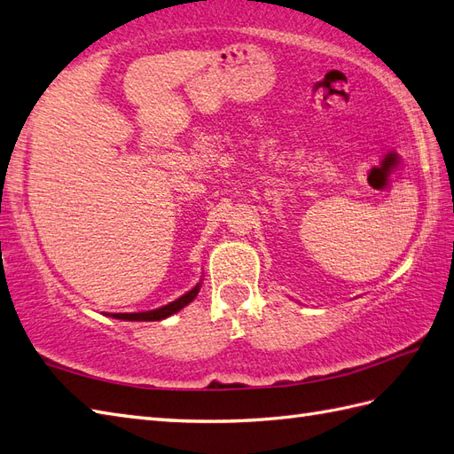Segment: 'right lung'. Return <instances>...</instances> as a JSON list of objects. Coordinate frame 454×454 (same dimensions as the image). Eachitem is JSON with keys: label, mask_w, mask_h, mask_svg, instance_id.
<instances>
[{"label": "right lung", "mask_w": 454, "mask_h": 454, "mask_svg": "<svg viewBox=\"0 0 454 454\" xmlns=\"http://www.w3.org/2000/svg\"><path fill=\"white\" fill-rule=\"evenodd\" d=\"M199 284L193 288L189 290L187 294H184L182 298H177L176 301L164 305V308H158V309H153V311H143V313H108L110 317L114 319H123V321H160V319H166L170 317V315L177 313L182 308H185L187 303H192L195 300V296L199 294Z\"/></svg>", "instance_id": "right-lung-1"}]
</instances>
